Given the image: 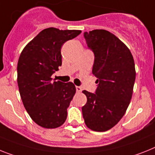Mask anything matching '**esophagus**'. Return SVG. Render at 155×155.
<instances>
[{
    "label": "esophagus",
    "instance_id": "34e87169",
    "mask_svg": "<svg viewBox=\"0 0 155 155\" xmlns=\"http://www.w3.org/2000/svg\"><path fill=\"white\" fill-rule=\"evenodd\" d=\"M75 89H76V91H77V92H81V91H82L81 87H79V86H76V87H75Z\"/></svg>",
    "mask_w": 155,
    "mask_h": 155
}]
</instances>
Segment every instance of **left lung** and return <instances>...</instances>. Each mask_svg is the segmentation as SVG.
I'll use <instances>...</instances> for the list:
<instances>
[{
    "mask_svg": "<svg viewBox=\"0 0 155 155\" xmlns=\"http://www.w3.org/2000/svg\"><path fill=\"white\" fill-rule=\"evenodd\" d=\"M84 35L94 54L92 73L98 84L95 94L83 91L87 101L82 113L87 128L106 132L128 109L136 80L135 62L129 49L110 31L94 30Z\"/></svg>",
    "mask_w": 155,
    "mask_h": 155,
    "instance_id": "1",
    "label": "left lung"
}]
</instances>
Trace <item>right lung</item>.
Segmentation results:
<instances>
[{"label": "right lung", "instance_id": "1", "mask_svg": "<svg viewBox=\"0 0 155 155\" xmlns=\"http://www.w3.org/2000/svg\"><path fill=\"white\" fill-rule=\"evenodd\" d=\"M80 33L79 30L46 28L19 56L17 83L22 102L31 119L42 128H58L66 120L75 87L71 82H53L51 75L61 66L62 45Z\"/></svg>", "mask_w": 155, "mask_h": 155}]
</instances>
